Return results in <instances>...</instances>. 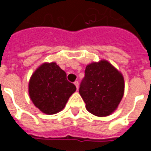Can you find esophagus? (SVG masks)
Returning <instances> with one entry per match:
<instances>
[{
    "instance_id": "1",
    "label": "esophagus",
    "mask_w": 151,
    "mask_h": 151,
    "mask_svg": "<svg viewBox=\"0 0 151 151\" xmlns=\"http://www.w3.org/2000/svg\"><path fill=\"white\" fill-rule=\"evenodd\" d=\"M74 85L76 86V87H77V90H78V86H79L78 81H75V82H74Z\"/></svg>"
}]
</instances>
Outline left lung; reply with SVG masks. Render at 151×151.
<instances>
[{"mask_svg": "<svg viewBox=\"0 0 151 151\" xmlns=\"http://www.w3.org/2000/svg\"><path fill=\"white\" fill-rule=\"evenodd\" d=\"M124 90L122 74L107 60H101L86 67L79 93L89 112L97 116H106L116 109Z\"/></svg>", "mask_w": 151, "mask_h": 151, "instance_id": "8db88e82", "label": "left lung"}]
</instances>
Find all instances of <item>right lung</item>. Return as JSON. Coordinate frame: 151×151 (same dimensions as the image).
Returning <instances> with one entry per match:
<instances>
[{
  "label": "right lung",
  "mask_w": 151,
  "mask_h": 151,
  "mask_svg": "<svg viewBox=\"0 0 151 151\" xmlns=\"http://www.w3.org/2000/svg\"><path fill=\"white\" fill-rule=\"evenodd\" d=\"M75 91V85L67 80L65 72L54 62L39 67L29 82V95L33 104L48 115L61 111Z\"/></svg>",
  "instance_id": "right-lung-1"
}]
</instances>
